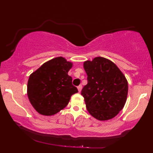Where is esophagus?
Instances as JSON below:
<instances>
[{"label": "esophagus", "instance_id": "1", "mask_svg": "<svg viewBox=\"0 0 153 153\" xmlns=\"http://www.w3.org/2000/svg\"><path fill=\"white\" fill-rule=\"evenodd\" d=\"M77 89H78V91H79V93H80L81 92V89H82V85H79L78 87H77Z\"/></svg>", "mask_w": 153, "mask_h": 153}]
</instances>
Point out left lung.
I'll return each mask as SVG.
<instances>
[{"label":"left lung","instance_id":"left-lung-1","mask_svg":"<svg viewBox=\"0 0 153 153\" xmlns=\"http://www.w3.org/2000/svg\"><path fill=\"white\" fill-rule=\"evenodd\" d=\"M88 83L83 88L88 111L99 120H110L124 107L128 93L125 75L111 60L96 57L83 62Z\"/></svg>","mask_w":153,"mask_h":153}]
</instances>
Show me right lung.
I'll list each match as a JSON object with an SVG mask.
<instances>
[{"instance_id":"add662e5","label":"right lung","mask_w":153,"mask_h":153,"mask_svg":"<svg viewBox=\"0 0 153 153\" xmlns=\"http://www.w3.org/2000/svg\"><path fill=\"white\" fill-rule=\"evenodd\" d=\"M72 62L63 57L46 62L29 76L27 95L29 101L39 114L52 116L63 109L73 94L78 90L72 85L68 75Z\"/></svg>"}]
</instances>
